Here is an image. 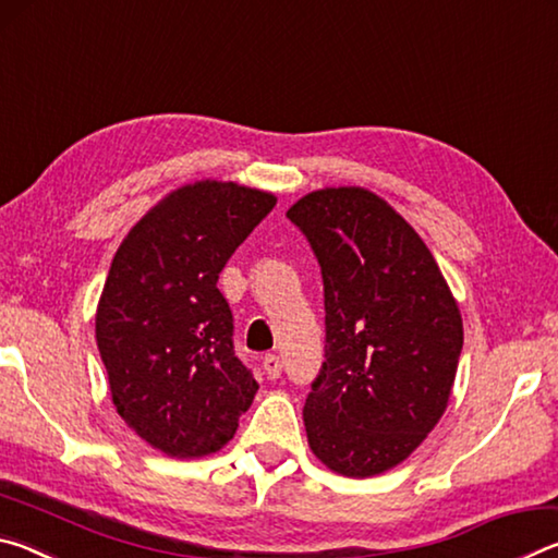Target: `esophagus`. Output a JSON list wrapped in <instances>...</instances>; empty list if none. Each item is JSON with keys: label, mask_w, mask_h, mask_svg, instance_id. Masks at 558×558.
<instances>
[{"label": "esophagus", "mask_w": 558, "mask_h": 558, "mask_svg": "<svg viewBox=\"0 0 558 558\" xmlns=\"http://www.w3.org/2000/svg\"><path fill=\"white\" fill-rule=\"evenodd\" d=\"M263 372H266L268 379H280L282 374V362L278 354H268L266 359H263Z\"/></svg>", "instance_id": "obj_1"}]
</instances>
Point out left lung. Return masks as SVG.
I'll list each match as a JSON object with an SVG mask.
<instances>
[{"label":"left lung","instance_id":"obj_1","mask_svg":"<svg viewBox=\"0 0 558 558\" xmlns=\"http://www.w3.org/2000/svg\"><path fill=\"white\" fill-rule=\"evenodd\" d=\"M288 219L325 282V362L302 409L307 442L339 475H381L446 413L462 349L458 302L421 235L369 189H317Z\"/></svg>","mask_w":558,"mask_h":558}]
</instances>
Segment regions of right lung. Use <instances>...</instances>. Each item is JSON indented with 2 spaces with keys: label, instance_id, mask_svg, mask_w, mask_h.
Wrapping results in <instances>:
<instances>
[{
  "label": "right lung",
  "instance_id": "obj_1",
  "mask_svg": "<svg viewBox=\"0 0 558 558\" xmlns=\"http://www.w3.org/2000/svg\"><path fill=\"white\" fill-rule=\"evenodd\" d=\"M235 182L184 184L132 226L112 258L96 339L122 421L169 458L221 450L258 381L233 352L219 272L276 206Z\"/></svg>",
  "mask_w": 558,
  "mask_h": 558
}]
</instances>
